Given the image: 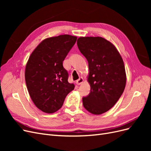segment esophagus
<instances>
[{
    "mask_svg": "<svg viewBox=\"0 0 151 151\" xmlns=\"http://www.w3.org/2000/svg\"><path fill=\"white\" fill-rule=\"evenodd\" d=\"M83 81H84L83 79L82 78V77H81V78H79L78 80L76 81V84L77 85H81V84H82V83H83Z\"/></svg>",
    "mask_w": 151,
    "mask_h": 151,
    "instance_id": "34e87169",
    "label": "esophagus"
}]
</instances>
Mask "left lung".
<instances>
[{
	"mask_svg": "<svg viewBox=\"0 0 151 151\" xmlns=\"http://www.w3.org/2000/svg\"><path fill=\"white\" fill-rule=\"evenodd\" d=\"M77 45L88 62L89 94L83 98L89 112L100 115L116 104L124 91V63L114 45L101 37H80Z\"/></svg>",
	"mask_w": 151,
	"mask_h": 151,
	"instance_id": "left-lung-1",
	"label": "left lung"
}]
</instances>
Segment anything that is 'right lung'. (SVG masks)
Instances as JSON below:
<instances>
[{
	"label": "right lung",
	"mask_w": 151,
	"mask_h": 151,
	"mask_svg": "<svg viewBox=\"0 0 151 151\" xmlns=\"http://www.w3.org/2000/svg\"><path fill=\"white\" fill-rule=\"evenodd\" d=\"M76 40V36L68 35L47 38L29 58L25 70L26 86L36 106L45 113L58 111L74 89L68 82L63 62Z\"/></svg>",
	"instance_id": "right-lung-1"
}]
</instances>
